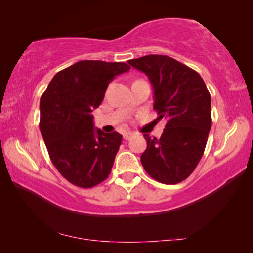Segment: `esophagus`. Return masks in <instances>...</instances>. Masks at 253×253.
Segmentation results:
<instances>
[{"label": "esophagus", "mask_w": 253, "mask_h": 253, "mask_svg": "<svg viewBox=\"0 0 253 253\" xmlns=\"http://www.w3.org/2000/svg\"><path fill=\"white\" fill-rule=\"evenodd\" d=\"M132 135H134V134H132V132H131V131H127V132H125V134H124V139H126V140H128V139H129V138H130V137H131Z\"/></svg>", "instance_id": "1"}]
</instances>
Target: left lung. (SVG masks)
Wrapping results in <instances>:
<instances>
[{
    "label": "left lung",
    "instance_id": "obj_1",
    "mask_svg": "<svg viewBox=\"0 0 253 253\" xmlns=\"http://www.w3.org/2000/svg\"><path fill=\"white\" fill-rule=\"evenodd\" d=\"M148 77L158 118L168 123L161 138L144 134L147 147L140 162L163 184H177L193 173L203 156L212 125L211 96L198 72L168 55L128 60Z\"/></svg>",
    "mask_w": 253,
    "mask_h": 253
}]
</instances>
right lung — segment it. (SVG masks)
I'll return each mask as SVG.
<instances>
[{
    "mask_svg": "<svg viewBox=\"0 0 253 253\" xmlns=\"http://www.w3.org/2000/svg\"><path fill=\"white\" fill-rule=\"evenodd\" d=\"M124 62L83 60L59 71L40 99V130L51 162L76 186L93 187L108 177L123 136L93 127L98 108Z\"/></svg>",
    "mask_w": 253,
    "mask_h": 253,
    "instance_id": "add662e5",
    "label": "right lung"
}]
</instances>
